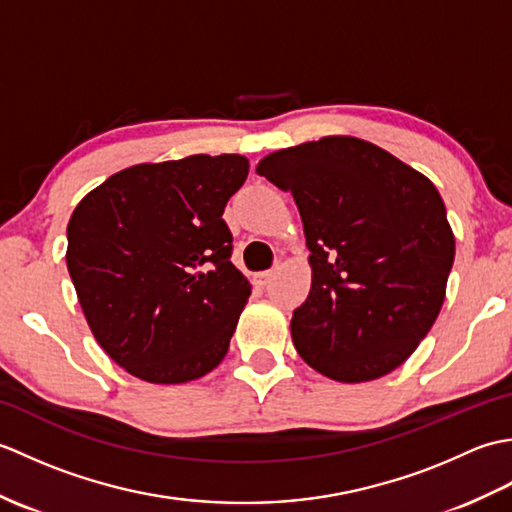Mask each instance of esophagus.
<instances>
[{
    "label": "esophagus",
    "instance_id": "34e87169",
    "mask_svg": "<svg viewBox=\"0 0 512 512\" xmlns=\"http://www.w3.org/2000/svg\"><path fill=\"white\" fill-rule=\"evenodd\" d=\"M275 275H277V268H275V270H266V273H259V275L255 277V281H257L259 286H268L270 281L275 279Z\"/></svg>",
    "mask_w": 512,
    "mask_h": 512
}]
</instances>
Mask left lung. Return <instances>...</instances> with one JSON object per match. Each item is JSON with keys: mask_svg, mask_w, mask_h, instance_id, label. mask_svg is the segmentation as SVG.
Wrapping results in <instances>:
<instances>
[{"mask_svg": "<svg viewBox=\"0 0 512 512\" xmlns=\"http://www.w3.org/2000/svg\"><path fill=\"white\" fill-rule=\"evenodd\" d=\"M257 173L292 193L310 250L312 288L290 321L299 356L339 383L405 363L438 319L455 257L433 182L352 136L275 151Z\"/></svg>", "mask_w": 512, "mask_h": 512, "instance_id": "obj_1", "label": "left lung"}]
</instances>
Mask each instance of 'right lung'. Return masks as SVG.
<instances>
[{"label": "right lung", "mask_w": 512, "mask_h": 512, "mask_svg": "<svg viewBox=\"0 0 512 512\" xmlns=\"http://www.w3.org/2000/svg\"><path fill=\"white\" fill-rule=\"evenodd\" d=\"M248 176L237 154L123 169L68 224V273L94 339L114 363L178 385L222 363L250 297L222 220Z\"/></svg>", "instance_id": "add662e5"}]
</instances>
